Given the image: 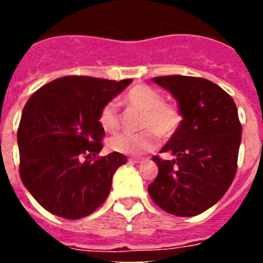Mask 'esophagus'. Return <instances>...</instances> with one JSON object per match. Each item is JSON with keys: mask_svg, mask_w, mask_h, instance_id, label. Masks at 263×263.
I'll return each mask as SVG.
<instances>
[{"mask_svg": "<svg viewBox=\"0 0 263 263\" xmlns=\"http://www.w3.org/2000/svg\"><path fill=\"white\" fill-rule=\"evenodd\" d=\"M143 160H145V158H129V162H132V163H141Z\"/></svg>", "mask_w": 263, "mask_h": 263, "instance_id": "1", "label": "esophagus"}]
</instances>
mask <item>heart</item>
<instances>
[{
	"label": "heart",
	"instance_id": "1",
	"mask_svg": "<svg viewBox=\"0 0 263 263\" xmlns=\"http://www.w3.org/2000/svg\"><path fill=\"white\" fill-rule=\"evenodd\" d=\"M125 103L142 111L141 133H121L109 139V148L120 154L141 155L152 152L160 138H171L176 133L182 116L178 105L164 101L159 90L146 84H137L127 90ZM100 125L104 130L113 133L120 127V110L116 101H108L100 110Z\"/></svg>",
	"mask_w": 263,
	"mask_h": 263
}]
</instances>
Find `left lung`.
Masks as SVG:
<instances>
[{
    "mask_svg": "<svg viewBox=\"0 0 263 263\" xmlns=\"http://www.w3.org/2000/svg\"><path fill=\"white\" fill-rule=\"evenodd\" d=\"M178 101L183 120L153 160L158 175L147 187L158 206L175 216H196L215 205L237 171L242 127L233 99L212 81L194 76L154 78Z\"/></svg>",
    "mask_w": 263,
    "mask_h": 263,
    "instance_id": "obj_1",
    "label": "left lung"
}]
</instances>
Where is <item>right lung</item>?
Returning <instances> with one entry per match:
<instances>
[{
	"label": "right lung",
	"mask_w": 263,
	"mask_h": 263,
	"mask_svg": "<svg viewBox=\"0 0 263 263\" xmlns=\"http://www.w3.org/2000/svg\"><path fill=\"white\" fill-rule=\"evenodd\" d=\"M130 83L64 76L29 99L17 132L20 175L46 211L78 220L105 201L111 178L126 157L116 152L96 157L105 136L99 115Z\"/></svg>",
	"instance_id": "add662e5"
}]
</instances>
